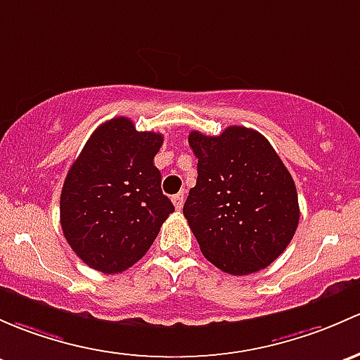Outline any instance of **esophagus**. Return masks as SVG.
I'll list each match as a JSON object with an SVG mask.
<instances>
[{
  "label": "esophagus",
  "mask_w": 360,
  "mask_h": 360,
  "mask_svg": "<svg viewBox=\"0 0 360 360\" xmlns=\"http://www.w3.org/2000/svg\"><path fill=\"white\" fill-rule=\"evenodd\" d=\"M172 203H174V207H176L177 210L183 209V205H184V195H183V193H177V195H174L172 196Z\"/></svg>",
  "instance_id": "obj_1"
}]
</instances>
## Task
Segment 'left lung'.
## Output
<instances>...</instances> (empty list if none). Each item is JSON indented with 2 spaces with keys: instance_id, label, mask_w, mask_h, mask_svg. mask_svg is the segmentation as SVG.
I'll return each mask as SVG.
<instances>
[{
  "instance_id": "obj_1",
  "label": "left lung",
  "mask_w": 360,
  "mask_h": 360,
  "mask_svg": "<svg viewBox=\"0 0 360 360\" xmlns=\"http://www.w3.org/2000/svg\"><path fill=\"white\" fill-rule=\"evenodd\" d=\"M196 186L183 214L209 262L233 276L274 262L297 231L293 177L260 132L229 126L219 136L190 132Z\"/></svg>"
}]
</instances>
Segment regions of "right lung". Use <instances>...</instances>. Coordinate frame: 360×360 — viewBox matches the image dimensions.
<instances>
[{
  "instance_id": "obj_1",
  "label": "right lung",
  "mask_w": 360,
  "mask_h": 360,
  "mask_svg": "<svg viewBox=\"0 0 360 360\" xmlns=\"http://www.w3.org/2000/svg\"><path fill=\"white\" fill-rule=\"evenodd\" d=\"M162 143L158 132L136 131L127 117H115L91 134L69 169L60 224L93 269L117 274L134 266L174 212L153 164Z\"/></svg>"
}]
</instances>
